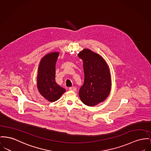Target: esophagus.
I'll return each mask as SVG.
<instances>
[{
	"instance_id": "obj_1",
	"label": "esophagus",
	"mask_w": 151,
	"mask_h": 151,
	"mask_svg": "<svg viewBox=\"0 0 151 151\" xmlns=\"http://www.w3.org/2000/svg\"><path fill=\"white\" fill-rule=\"evenodd\" d=\"M69 90L71 91H76V90H77V88H76V87H70V88H69Z\"/></svg>"
}]
</instances>
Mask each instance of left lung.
<instances>
[{"label": "left lung", "instance_id": "obj_1", "mask_svg": "<svg viewBox=\"0 0 151 151\" xmlns=\"http://www.w3.org/2000/svg\"><path fill=\"white\" fill-rule=\"evenodd\" d=\"M83 60L85 79L81 87L79 96L85 105L92 106L105 100L111 88L109 67L106 62L97 53L84 49L78 54Z\"/></svg>", "mask_w": 151, "mask_h": 151}]
</instances>
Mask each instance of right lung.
<instances>
[{"label": "right lung", "instance_id": "add662e5", "mask_svg": "<svg viewBox=\"0 0 151 151\" xmlns=\"http://www.w3.org/2000/svg\"><path fill=\"white\" fill-rule=\"evenodd\" d=\"M59 52H52L46 55L40 62L37 78V87L40 94L47 100H58L65 89L55 81V63Z\"/></svg>", "mask_w": 151, "mask_h": 151}]
</instances>
